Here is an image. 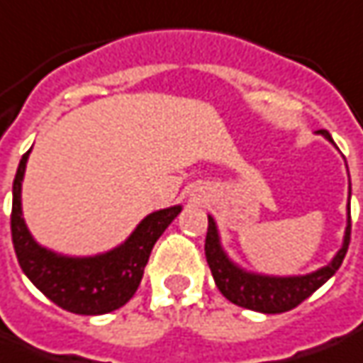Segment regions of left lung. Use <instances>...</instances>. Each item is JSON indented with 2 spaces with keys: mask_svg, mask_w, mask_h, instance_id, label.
<instances>
[{
  "mask_svg": "<svg viewBox=\"0 0 363 363\" xmlns=\"http://www.w3.org/2000/svg\"><path fill=\"white\" fill-rule=\"evenodd\" d=\"M319 134L333 143L328 130H319ZM350 233H352V217H350V203H347V227H345L344 243L330 263L313 273H307V275L275 277V275L251 273V271L239 267L237 263H233L220 245L217 223L213 217H208L205 241L206 263L211 267L213 279L217 283L219 291L231 303L245 307V309L261 311V313H283V311L297 307L301 301H306L309 295L318 291L319 287L340 269L345 253H347V247H350Z\"/></svg>",
  "mask_w": 363,
  "mask_h": 363,
  "instance_id": "1",
  "label": "left lung"
}]
</instances>
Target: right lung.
I'll use <instances>...</instances> for the list:
<instances>
[{
    "label": "right lung",
    "instance_id": "right-lung-1",
    "mask_svg": "<svg viewBox=\"0 0 363 363\" xmlns=\"http://www.w3.org/2000/svg\"><path fill=\"white\" fill-rule=\"evenodd\" d=\"M28 157L30 150L19 160L11 203V241L21 271L48 299L78 315H102L128 303L140 285L152 247L182 206L150 213L138 223L130 237L112 251L94 257L60 255L35 243L23 220L21 181Z\"/></svg>",
    "mask_w": 363,
    "mask_h": 363
}]
</instances>
